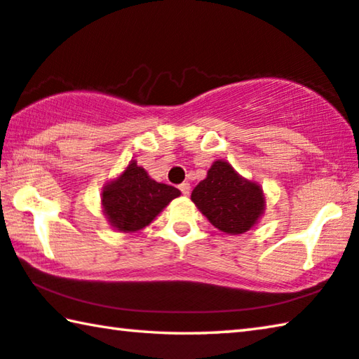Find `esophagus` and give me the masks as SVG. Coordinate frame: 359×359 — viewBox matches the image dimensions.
Masks as SVG:
<instances>
[{
	"label": "esophagus",
	"instance_id": "esophagus-1",
	"mask_svg": "<svg viewBox=\"0 0 359 359\" xmlns=\"http://www.w3.org/2000/svg\"><path fill=\"white\" fill-rule=\"evenodd\" d=\"M179 190L184 193V195H189V193H190V184H189V182H184V184H180L179 185Z\"/></svg>",
	"mask_w": 359,
	"mask_h": 359
}]
</instances>
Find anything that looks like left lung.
<instances>
[{"instance_id": "obj_1", "label": "left lung", "mask_w": 359, "mask_h": 359, "mask_svg": "<svg viewBox=\"0 0 359 359\" xmlns=\"http://www.w3.org/2000/svg\"><path fill=\"white\" fill-rule=\"evenodd\" d=\"M191 201L215 229L229 235L251 230L265 206L260 187L243 179L229 163L220 159L191 191Z\"/></svg>"}]
</instances>
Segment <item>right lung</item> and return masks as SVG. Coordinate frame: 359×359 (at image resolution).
Segmentation results:
<instances>
[{
  "label": "right lung",
  "mask_w": 359,
  "mask_h": 359,
  "mask_svg": "<svg viewBox=\"0 0 359 359\" xmlns=\"http://www.w3.org/2000/svg\"><path fill=\"white\" fill-rule=\"evenodd\" d=\"M179 195L175 187L150 179L144 168L130 161L116 180L105 185L102 206L111 226L129 233L149 225Z\"/></svg>",
  "instance_id": "obj_1"
}]
</instances>
